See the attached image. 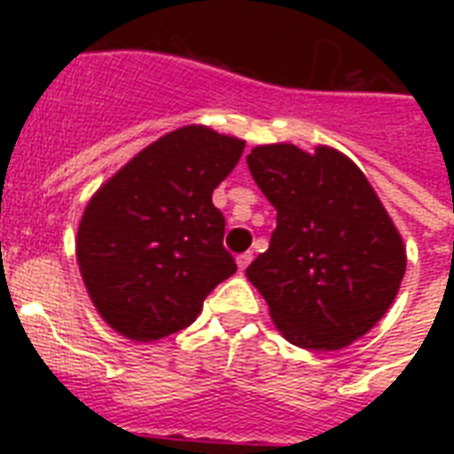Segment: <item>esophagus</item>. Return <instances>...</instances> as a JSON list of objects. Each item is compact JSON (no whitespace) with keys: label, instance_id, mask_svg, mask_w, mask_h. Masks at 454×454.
Segmentation results:
<instances>
[{"label":"esophagus","instance_id":"obj_1","mask_svg":"<svg viewBox=\"0 0 454 454\" xmlns=\"http://www.w3.org/2000/svg\"><path fill=\"white\" fill-rule=\"evenodd\" d=\"M235 262H238V270H240V273H245V269H247L249 263H252V252H245V254L238 256Z\"/></svg>","mask_w":454,"mask_h":454}]
</instances>
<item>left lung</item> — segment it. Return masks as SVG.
Here are the masks:
<instances>
[{
	"label": "left lung",
	"instance_id": "left-lung-1",
	"mask_svg": "<svg viewBox=\"0 0 454 454\" xmlns=\"http://www.w3.org/2000/svg\"><path fill=\"white\" fill-rule=\"evenodd\" d=\"M247 164L278 212L247 280L290 344L344 348L387 316L401 290L408 254L398 228L358 164L337 148L256 145Z\"/></svg>",
	"mask_w": 454,
	"mask_h": 454
}]
</instances>
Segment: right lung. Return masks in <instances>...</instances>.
Wrapping results in <instances>:
<instances>
[{"instance_id": "right-lung-1", "label": "right lung", "mask_w": 454, "mask_h": 454, "mask_svg": "<svg viewBox=\"0 0 454 454\" xmlns=\"http://www.w3.org/2000/svg\"><path fill=\"white\" fill-rule=\"evenodd\" d=\"M242 151V138L188 124L153 141L91 195L74 252L89 299L122 337L145 344L184 330L238 270L212 192Z\"/></svg>"}]
</instances>
